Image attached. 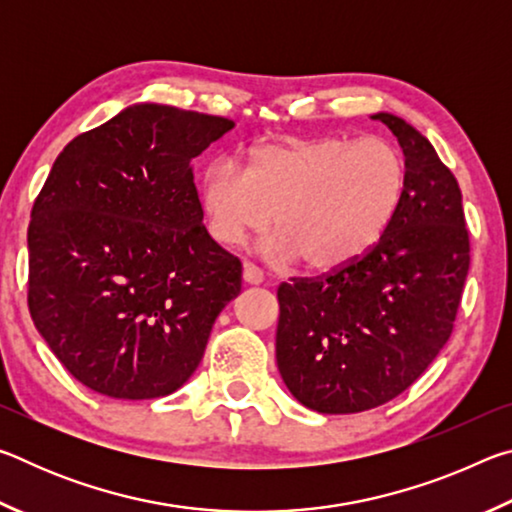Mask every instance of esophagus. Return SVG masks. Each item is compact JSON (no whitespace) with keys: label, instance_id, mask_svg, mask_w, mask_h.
I'll return each instance as SVG.
<instances>
[{"label":"esophagus","instance_id":"34e87169","mask_svg":"<svg viewBox=\"0 0 512 512\" xmlns=\"http://www.w3.org/2000/svg\"><path fill=\"white\" fill-rule=\"evenodd\" d=\"M244 282H248V284H262L264 282V271L259 266L246 262L244 264Z\"/></svg>","mask_w":512,"mask_h":512}]
</instances>
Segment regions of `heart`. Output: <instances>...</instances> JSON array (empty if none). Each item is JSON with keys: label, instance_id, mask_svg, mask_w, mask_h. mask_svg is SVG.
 Returning <instances> with one entry per match:
<instances>
[{"label": "heart", "instance_id": "obj_1", "mask_svg": "<svg viewBox=\"0 0 512 512\" xmlns=\"http://www.w3.org/2000/svg\"><path fill=\"white\" fill-rule=\"evenodd\" d=\"M406 187V164L377 137H314L264 144L246 169L216 160L201 180V207L216 244L235 248L273 225L264 257L334 271L366 255L391 225Z\"/></svg>", "mask_w": 512, "mask_h": 512}]
</instances>
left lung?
<instances>
[{
    "mask_svg": "<svg viewBox=\"0 0 512 512\" xmlns=\"http://www.w3.org/2000/svg\"><path fill=\"white\" fill-rule=\"evenodd\" d=\"M402 146L406 187L391 225L357 262L280 284L275 359L296 400L318 413L386 404L452 334L470 268L454 173L409 121L377 112Z\"/></svg>",
    "mask_w": 512,
    "mask_h": 512,
    "instance_id": "obj_1",
    "label": "left lung"
}]
</instances>
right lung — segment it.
<instances>
[{"label": "right lung", "mask_w": 512, "mask_h": 512, "mask_svg": "<svg viewBox=\"0 0 512 512\" xmlns=\"http://www.w3.org/2000/svg\"><path fill=\"white\" fill-rule=\"evenodd\" d=\"M235 121L133 103L58 155L29 223V311L94 393L178 391L241 291V262L203 225L192 160Z\"/></svg>", "instance_id": "obj_1"}]
</instances>
